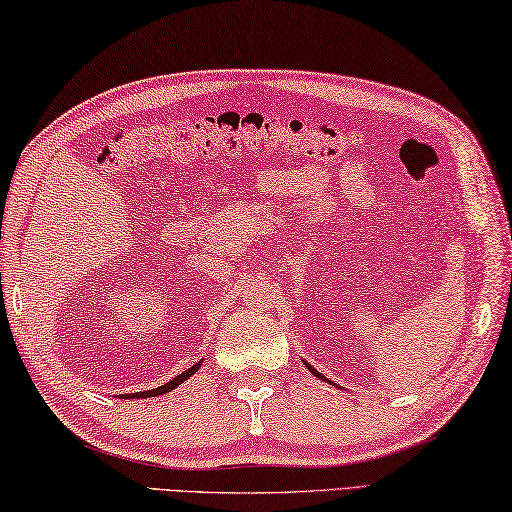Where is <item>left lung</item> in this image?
<instances>
[{"label": "left lung", "mask_w": 512, "mask_h": 512, "mask_svg": "<svg viewBox=\"0 0 512 512\" xmlns=\"http://www.w3.org/2000/svg\"><path fill=\"white\" fill-rule=\"evenodd\" d=\"M308 369H310L312 373H315V375H317V378H321V375H319V371H315V369H312V366H310V364H308Z\"/></svg>", "instance_id": "1"}]
</instances>
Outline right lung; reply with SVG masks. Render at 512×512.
<instances>
[{"label": "right lung", "instance_id": "add662e5", "mask_svg": "<svg viewBox=\"0 0 512 512\" xmlns=\"http://www.w3.org/2000/svg\"><path fill=\"white\" fill-rule=\"evenodd\" d=\"M197 369H200V364L191 366V369L184 371L182 375H177V378H173V380H170L168 384H164V387H157V389H150V391H141V393H132V396H123V398H152V396H161V393L173 391V389L177 387V384H182L184 380L191 378V375H193Z\"/></svg>", "mask_w": 512, "mask_h": 512}]
</instances>
